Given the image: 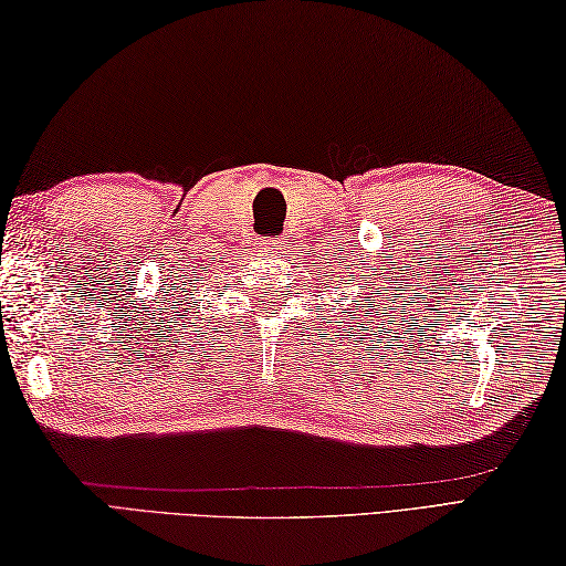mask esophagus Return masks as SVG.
Masks as SVG:
<instances>
[{"mask_svg":"<svg viewBox=\"0 0 566 566\" xmlns=\"http://www.w3.org/2000/svg\"><path fill=\"white\" fill-rule=\"evenodd\" d=\"M284 243H286L284 238H260L258 245L264 248V250H282Z\"/></svg>","mask_w":566,"mask_h":566,"instance_id":"esophagus-1","label":"esophagus"}]
</instances>
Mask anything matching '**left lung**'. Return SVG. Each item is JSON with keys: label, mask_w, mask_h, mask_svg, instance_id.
Instances as JSON below:
<instances>
[{"label": "left lung", "mask_w": 566, "mask_h": 566, "mask_svg": "<svg viewBox=\"0 0 566 566\" xmlns=\"http://www.w3.org/2000/svg\"><path fill=\"white\" fill-rule=\"evenodd\" d=\"M359 280H365V276H359ZM353 282H355V276H353ZM375 289H381L382 292L380 294V298H376V294L374 292ZM389 290L387 286H375V284H365V292H363V296H359V302H357V314H375L371 316V321L375 318H381L379 314L384 308H387V304H384V294H387ZM389 298V296H387Z\"/></svg>", "instance_id": "left-lung-1"}]
</instances>
